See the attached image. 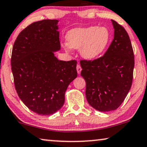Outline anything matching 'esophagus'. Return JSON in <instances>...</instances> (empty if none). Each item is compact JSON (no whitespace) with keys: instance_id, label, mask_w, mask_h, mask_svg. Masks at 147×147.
Wrapping results in <instances>:
<instances>
[{"instance_id":"esophagus-1","label":"esophagus","mask_w":147,"mask_h":147,"mask_svg":"<svg viewBox=\"0 0 147 147\" xmlns=\"http://www.w3.org/2000/svg\"><path fill=\"white\" fill-rule=\"evenodd\" d=\"M76 70H77L78 74H80L81 71H82V68H81L80 64H77V65H76Z\"/></svg>"}]
</instances>
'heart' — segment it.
<instances>
[{"mask_svg": "<svg viewBox=\"0 0 147 147\" xmlns=\"http://www.w3.org/2000/svg\"><path fill=\"white\" fill-rule=\"evenodd\" d=\"M110 35L108 30L104 27L76 28L68 32L67 43L63 47L67 52L71 51V47L79 49L81 56L87 60L94 59L100 56L108 45Z\"/></svg>", "mask_w": 147, "mask_h": 147, "instance_id": "obj_1", "label": "heart"}]
</instances>
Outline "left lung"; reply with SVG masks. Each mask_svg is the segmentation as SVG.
Wrapping results in <instances>:
<instances>
[{
    "mask_svg": "<svg viewBox=\"0 0 147 147\" xmlns=\"http://www.w3.org/2000/svg\"><path fill=\"white\" fill-rule=\"evenodd\" d=\"M114 37L104 55L94 60L80 61L86 82L88 104L100 111L117 109L132 85L135 60L129 36L121 25L111 20Z\"/></svg>",
    "mask_w": 147,
    "mask_h": 147,
    "instance_id": "left-lung-1",
    "label": "left lung"
}]
</instances>
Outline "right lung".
Masks as SVG:
<instances>
[{
	"mask_svg": "<svg viewBox=\"0 0 147 147\" xmlns=\"http://www.w3.org/2000/svg\"><path fill=\"white\" fill-rule=\"evenodd\" d=\"M57 20H43L27 26L13 45L11 69L18 95L39 115H49L61 108L65 93L77 76L76 60H58L61 49Z\"/></svg>",
	"mask_w": 147,
	"mask_h": 147,
	"instance_id": "right-lung-1",
	"label": "right lung"
}]
</instances>
